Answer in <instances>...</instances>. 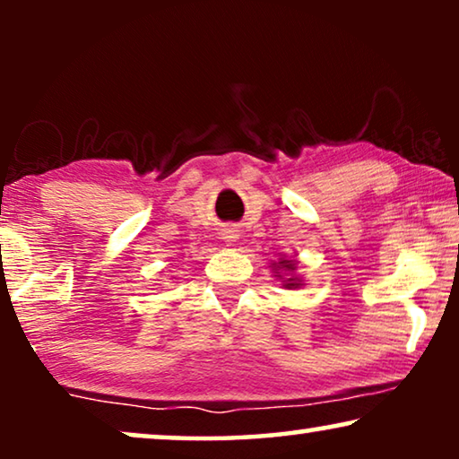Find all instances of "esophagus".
Here are the masks:
<instances>
[{
	"label": "esophagus",
	"mask_w": 459,
	"mask_h": 459,
	"mask_svg": "<svg viewBox=\"0 0 459 459\" xmlns=\"http://www.w3.org/2000/svg\"><path fill=\"white\" fill-rule=\"evenodd\" d=\"M221 236H223L225 242H234L236 238H238V230L234 228V225H228V228H223Z\"/></svg>",
	"instance_id": "esophagus-1"
}]
</instances>
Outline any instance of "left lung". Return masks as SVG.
Listing matches in <instances>:
<instances>
[{
  "label": "left lung",
  "mask_w": 459,
  "mask_h": 459,
  "mask_svg": "<svg viewBox=\"0 0 459 459\" xmlns=\"http://www.w3.org/2000/svg\"><path fill=\"white\" fill-rule=\"evenodd\" d=\"M292 272H294V263L292 261H280V267L278 272L275 273H281V275H290V278L286 280V286L292 288V286H299V278H292ZM281 275H278V278H281Z\"/></svg>",
  "instance_id": "left-lung-1"
}]
</instances>
